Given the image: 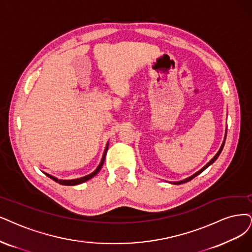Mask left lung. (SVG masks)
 <instances>
[{"label": "left lung", "instance_id": "left-lung-1", "mask_svg": "<svg viewBox=\"0 0 252 252\" xmlns=\"http://www.w3.org/2000/svg\"><path fill=\"white\" fill-rule=\"evenodd\" d=\"M226 133H227V129L225 128V135H224V140H223V142H222V144H221V146H220V148H219V151H218V153L213 157V159L210 161V162H208L206 165H204L202 168L200 169V170H198L197 172H195L194 174H192L191 176H189V178H187V179H185V180H182V181H179V182H170V184H173V185H181V184H184V183H187V182H189V181H191V180H193L195 176H197L198 174H200L203 170H206L208 167L210 166V165H212L214 162H215L217 159H218V157L220 156V154H221V152H222V150H223V146H224V143H225V139H226Z\"/></svg>", "mask_w": 252, "mask_h": 252}]
</instances>
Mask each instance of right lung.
<instances>
[{"mask_svg": "<svg viewBox=\"0 0 252 252\" xmlns=\"http://www.w3.org/2000/svg\"><path fill=\"white\" fill-rule=\"evenodd\" d=\"M108 147H109V142H108L107 145H106L104 154H102V157H101L100 163H99L98 166L96 167V169H95L94 171H93V172H91L90 174H87V175H85V176H83V178L74 179V180H59V179L55 178V176H53V175H51V174H49V173H46V172H43V173H44L46 176H49V178L52 179L53 181H55L56 183H59L60 185H63V186H76V185H80V184H82V183H85V182L89 181L90 179H92L93 176H95V175L99 172V170L101 169V167H102V165H104V162H105V159H106V155H107Z\"/></svg>", "mask_w": 252, "mask_h": 252, "instance_id": "1", "label": "right lung"}]
</instances>
